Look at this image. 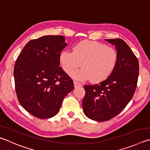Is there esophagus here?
Masks as SVG:
<instances>
[{"instance_id":"esophagus-1","label":"esophagus","mask_w":150,"mask_h":150,"mask_svg":"<svg viewBox=\"0 0 150 150\" xmlns=\"http://www.w3.org/2000/svg\"><path fill=\"white\" fill-rule=\"evenodd\" d=\"M82 86V84L79 83V82L76 81H74V86L75 88H77V87H79V86Z\"/></svg>"}]
</instances>
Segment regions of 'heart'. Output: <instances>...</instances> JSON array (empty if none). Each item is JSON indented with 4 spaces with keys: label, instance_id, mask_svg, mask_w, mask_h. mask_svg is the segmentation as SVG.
I'll return each mask as SVG.
<instances>
[{
    "label": "heart",
    "instance_id": "obj_1",
    "mask_svg": "<svg viewBox=\"0 0 150 150\" xmlns=\"http://www.w3.org/2000/svg\"><path fill=\"white\" fill-rule=\"evenodd\" d=\"M59 59L64 71L68 74L81 64V69L71 73L74 79L80 81L90 79L93 83H99L112 72L118 60V53L111 47L84 40L76 44L73 52H62Z\"/></svg>",
    "mask_w": 150,
    "mask_h": 150
}]
</instances>
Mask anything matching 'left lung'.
<instances>
[{
	"label": "left lung",
	"instance_id": "obj_1",
	"mask_svg": "<svg viewBox=\"0 0 150 150\" xmlns=\"http://www.w3.org/2000/svg\"><path fill=\"white\" fill-rule=\"evenodd\" d=\"M106 40L116 47V65L105 81L84 86V112L98 122L112 119L124 110L133 98L139 77V60L127 44L120 38Z\"/></svg>",
	"mask_w": 150,
	"mask_h": 150
}]
</instances>
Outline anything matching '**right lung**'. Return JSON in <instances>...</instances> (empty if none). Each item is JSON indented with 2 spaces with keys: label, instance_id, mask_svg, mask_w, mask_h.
Instances as JSON below:
<instances>
[{
  "label": "right lung",
  "instance_id": "add662e5",
  "mask_svg": "<svg viewBox=\"0 0 150 150\" xmlns=\"http://www.w3.org/2000/svg\"><path fill=\"white\" fill-rule=\"evenodd\" d=\"M66 45L63 36H44L29 41L16 61L17 99L36 118L55 116L64 98L74 89L71 78L59 66L60 52Z\"/></svg>",
  "mask_w": 150,
  "mask_h": 150
}]
</instances>
